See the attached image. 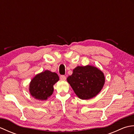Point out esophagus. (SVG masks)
<instances>
[{
	"label": "esophagus",
	"instance_id": "34e87169",
	"mask_svg": "<svg viewBox=\"0 0 134 134\" xmlns=\"http://www.w3.org/2000/svg\"><path fill=\"white\" fill-rule=\"evenodd\" d=\"M60 78L61 80H65V79H66V77H65V76L64 75H61Z\"/></svg>",
	"mask_w": 134,
	"mask_h": 134
}]
</instances>
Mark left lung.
Instances as JSON below:
<instances>
[{
	"label": "left lung",
	"instance_id": "obj_1",
	"mask_svg": "<svg viewBox=\"0 0 134 134\" xmlns=\"http://www.w3.org/2000/svg\"><path fill=\"white\" fill-rule=\"evenodd\" d=\"M71 87L78 97L89 99L101 92L105 83V76L101 70L93 65L77 66L72 75L67 78Z\"/></svg>",
	"mask_w": 134,
	"mask_h": 134
}]
</instances>
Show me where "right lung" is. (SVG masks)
<instances>
[{"mask_svg":"<svg viewBox=\"0 0 134 134\" xmlns=\"http://www.w3.org/2000/svg\"><path fill=\"white\" fill-rule=\"evenodd\" d=\"M59 80L58 75L49 70L38 74L30 82L29 90L31 96L38 100H47L52 94L53 85Z\"/></svg>","mask_w":134,"mask_h":134,"instance_id":"obj_1","label":"right lung"}]
</instances>
